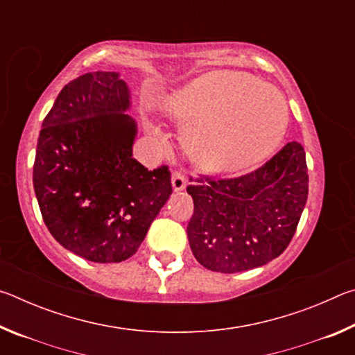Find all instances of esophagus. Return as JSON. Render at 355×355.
Returning a JSON list of instances; mask_svg holds the SVG:
<instances>
[{
  "label": "esophagus",
  "instance_id": "34e87169",
  "mask_svg": "<svg viewBox=\"0 0 355 355\" xmlns=\"http://www.w3.org/2000/svg\"><path fill=\"white\" fill-rule=\"evenodd\" d=\"M171 183H172L173 192H180V191H183L186 188V178L180 172H173L172 173Z\"/></svg>",
  "mask_w": 355,
  "mask_h": 355
}]
</instances>
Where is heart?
I'll use <instances>...</instances> for the list:
<instances>
[{
    "label": "heart",
    "instance_id": "b5f03b06",
    "mask_svg": "<svg viewBox=\"0 0 355 355\" xmlns=\"http://www.w3.org/2000/svg\"><path fill=\"white\" fill-rule=\"evenodd\" d=\"M164 111L182 128V146L200 171L239 175L264 163L284 141L290 122L277 89L235 70L192 78L164 98ZM153 137L159 130L147 123Z\"/></svg>",
    "mask_w": 355,
    "mask_h": 355
}]
</instances>
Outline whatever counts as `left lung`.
Returning a JSON list of instances; mask_svg holds the SVG:
<instances>
[{"label": "left lung", "instance_id": "8db88e82", "mask_svg": "<svg viewBox=\"0 0 355 355\" xmlns=\"http://www.w3.org/2000/svg\"><path fill=\"white\" fill-rule=\"evenodd\" d=\"M194 214L188 224L192 254L209 271L233 274L263 266L284 252L309 196L304 147L288 142L255 172L189 184Z\"/></svg>", "mask_w": 355, "mask_h": 355}]
</instances>
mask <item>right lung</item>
Here are the masks:
<instances>
[{
	"instance_id": "1",
	"label": "right lung",
	"mask_w": 355,
	"mask_h": 355,
	"mask_svg": "<svg viewBox=\"0 0 355 355\" xmlns=\"http://www.w3.org/2000/svg\"><path fill=\"white\" fill-rule=\"evenodd\" d=\"M119 71H92L65 84L42 122L33 183L56 241L95 263L135 255L172 194L166 166L133 158L137 125Z\"/></svg>"
}]
</instances>
